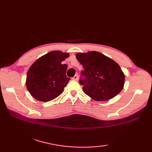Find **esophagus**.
Instances as JSON below:
<instances>
[{
  "instance_id": "esophagus-1",
  "label": "esophagus",
  "mask_w": 152,
  "mask_h": 152,
  "mask_svg": "<svg viewBox=\"0 0 152 152\" xmlns=\"http://www.w3.org/2000/svg\"><path fill=\"white\" fill-rule=\"evenodd\" d=\"M72 79L73 80H75V81H78V76L76 74V75L74 76Z\"/></svg>"
}]
</instances>
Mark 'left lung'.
Segmentation results:
<instances>
[{
    "mask_svg": "<svg viewBox=\"0 0 152 152\" xmlns=\"http://www.w3.org/2000/svg\"><path fill=\"white\" fill-rule=\"evenodd\" d=\"M76 58L82 64L80 83L83 91L95 101H108L124 88L125 75L120 66L110 58L97 51L78 53Z\"/></svg>",
    "mask_w": 152,
    "mask_h": 152,
    "instance_id": "1",
    "label": "left lung"
}]
</instances>
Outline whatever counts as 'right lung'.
<instances>
[{"mask_svg":"<svg viewBox=\"0 0 152 152\" xmlns=\"http://www.w3.org/2000/svg\"><path fill=\"white\" fill-rule=\"evenodd\" d=\"M69 56L59 51H50L32 64L27 72L26 86L34 98L48 102L63 92L70 78L66 75L67 64L62 61Z\"/></svg>","mask_w":152,"mask_h":152,"instance_id":"right-lung-1","label":"right lung"}]
</instances>
